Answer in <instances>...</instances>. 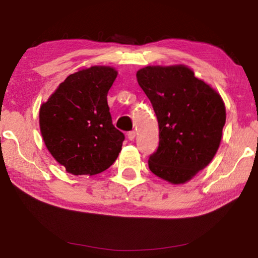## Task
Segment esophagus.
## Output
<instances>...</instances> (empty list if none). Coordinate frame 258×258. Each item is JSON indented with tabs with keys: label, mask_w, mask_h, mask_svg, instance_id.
Listing matches in <instances>:
<instances>
[{
	"label": "esophagus",
	"mask_w": 258,
	"mask_h": 258,
	"mask_svg": "<svg viewBox=\"0 0 258 258\" xmlns=\"http://www.w3.org/2000/svg\"><path fill=\"white\" fill-rule=\"evenodd\" d=\"M135 137H137V132H135V131H131V132H128L127 138H128L130 141H133Z\"/></svg>",
	"instance_id": "1"
}]
</instances>
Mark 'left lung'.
<instances>
[{"label": "left lung", "instance_id": "1", "mask_svg": "<svg viewBox=\"0 0 258 258\" xmlns=\"http://www.w3.org/2000/svg\"><path fill=\"white\" fill-rule=\"evenodd\" d=\"M137 78L159 126V146L148 161L150 171L173 184L185 183L211 163L220 147L223 100L182 64L148 66Z\"/></svg>", "mask_w": 258, "mask_h": 258}]
</instances>
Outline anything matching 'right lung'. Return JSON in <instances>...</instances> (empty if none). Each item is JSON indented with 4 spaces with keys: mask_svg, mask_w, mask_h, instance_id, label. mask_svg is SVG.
<instances>
[{
    "mask_svg": "<svg viewBox=\"0 0 258 258\" xmlns=\"http://www.w3.org/2000/svg\"><path fill=\"white\" fill-rule=\"evenodd\" d=\"M117 77L93 66L69 75L40 109V127L53 158L74 175H95L115 163L124 134L112 125L107 94Z\"/></svg>",
    "mask_w": 258,
    "mask_h": 258,
    "instance_id": "right-lung-1",
    "label": "right lung"
}]
</instances>
